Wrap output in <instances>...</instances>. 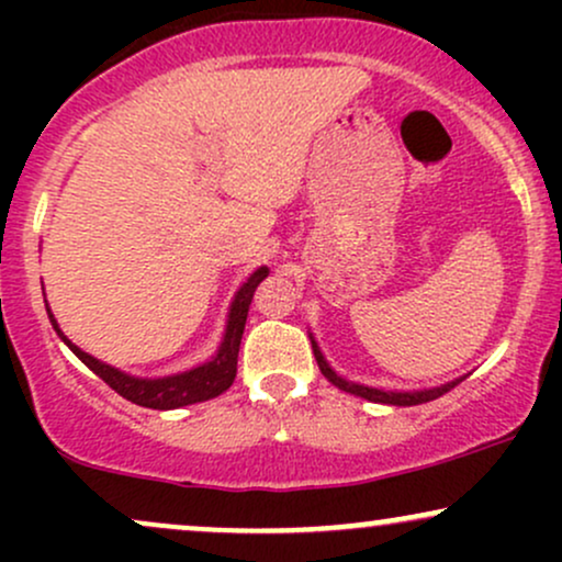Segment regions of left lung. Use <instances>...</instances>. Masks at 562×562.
Segmentation results:
<instances>
[{"label":"left lung","instance_id":"1","mask_svg":"<svg viewBox=\"0 0 562 562\" xmlns=\"http://www.w3.org/2000/svg\"><path fill=\"white\" fill-rule=\"evenodd\" d=\"M269 274L267 267H259L248 280L243 282V288L237 290L235 301H232L229 308V322H227V333H224L222 346H218V353L211 362H205L203 367H195V370L182 372V375H169V378H156V380H142V378H132L126 372L115 370V367L100 362L94 359L92 353L81 351L79 346L70 344L66 335L60 333L57 322L49 312V322H53L55 333L60 335L63 344H66L76 357L81 359L89 370L94 372L97 378L105 380L111 389L124 396L126 402L147 406V409H177V406H187L195 402H205V398H214L222 391H227L235 380L237 372V351H240V338L245 330V319H248V306L254 301L256 288L261 285L263 277Z\"/></svg>","mask_w":562,"mask_h":562}]
</instances>
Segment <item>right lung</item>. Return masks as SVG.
Returning <instances> with one entry per match:
<instances>
[{
  "instance_id": "obj_1",
  "label": "right lung",
  "mask_w": 562,
  "mask_h": 562,
  "mask_svg": "<svg viewBox=\"0 0 562 562\" xmlns=\"http://www.w3.org/2000/svg\"><path fill=\"white\" fill-rule=\"evenodd\" d=\"M314 344V340H312ZM314 357H317V364L322 370V375L330 380L333 385H338L340 391H348V393H357V396L367 398V402H375V404H391V406H415V404H425V402H434V398L443 396L449 389H454L457 383L451 385H441V389H434V391H415V393H396V391H378V389H364V385H351L346 383L344 378H338L335 372L330 370V364L325 362V357H322V351L314 344Z\"/></svg>"
}]
</instances>
